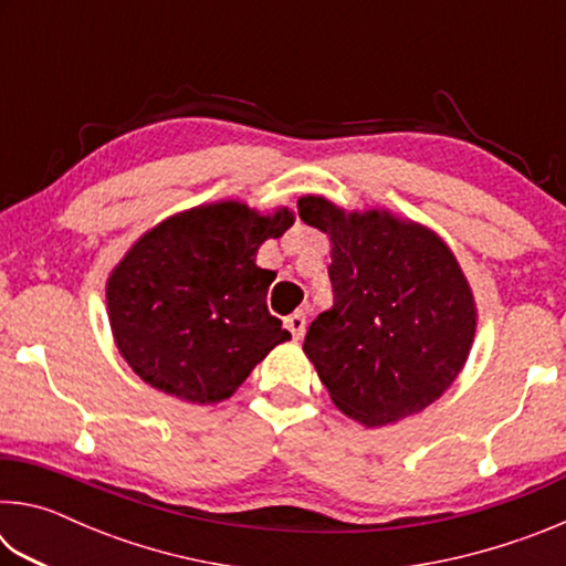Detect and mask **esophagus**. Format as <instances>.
<instances>
[{
	"instance_id": "obj_1",
	"label": "esophagus",
	"mask_w": 566,
	"mask_h": 566,
	"mask_svg": "<svg viewBox=\"0 0 566 566\" xmlns=\"http://www.w3.org/2000/svg\"><path fill=\"white\" fill-rule=\"evenodd\" d=\"M284 324H286V329L292 332V337H294V339H302V337H304L306 317H304L302 312H294V314H290V317L284 319Z\"/></svg>"
}]
</instances>
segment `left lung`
Listing matches in <instances>:
<instances>
[{
    "label": "left lung",
    "instance_id": "1",
    "mask_svg": "<svg viewBox=\"0 0 566 566\" xmlns=\"http://www.w3.org/2000/svg\"><path fill=\"white\" fill-rule=\"evenodd\" d=\"M304 224L332 242L334 306L310 324L304 354L342 415L387 427L452 387L474 344L472 286L434 229L389 209L300 197Z\"/></svg>",
    "mask_w": 566,
    "mask_h": 566
}]
</instances>
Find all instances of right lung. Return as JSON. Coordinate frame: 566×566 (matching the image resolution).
<instances>
[{
  "instance_id": "1",
  "label": "right lung",
  "mask_w": 566,
  "mask_h": 566,
  "mask_svg": "<svg viewBox=\"0 0 566 566\" xmlns=\"http://www.w3.org/2000/svg\"><path fill=\"white\" fill-rule=\"evenodd\" d=\"M292 224L290 207L262 214L222 199L142 234L107 280L112 337L134 375L191 405L232 397L292 339L266 310L276 274L256 266L260 247Z\"/></svg>"
}]
</instances>
